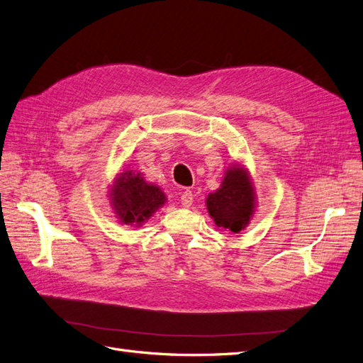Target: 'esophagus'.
Returning a JSON list of instances; mask_svg holds the SVG:
<instances>
[{
	"label": "esophagus",
	"instance_id": "34e87169",
	"mask_svg": "<svg viewBox=\"0 0 363 363\" xmlns=\"http://www.w3.org/2000/svg\"><path fill=\"white\" fill-rule=\"evenodd\" d=\"M192 201H194V194H192V191H189V189L183 191L182 195H180V203H182V206H183V207H189V206L192 204Z\"/></svg>",
	"mask_w": 363,
	"mask_h": 363
}]
</instances>
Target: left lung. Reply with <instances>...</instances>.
Listing matches in <instances>:
<instances>
[{"instance_id":"obj_1","label":"left lung","mask_w":363,"mask_h":363,"mask_svg":"<svg viewBox=\"0 0 363 363\" xmlns=\"http://www.w3.org/2000/svg\"><path fill=\"white\" fill-rule=\"evenodd\" d=\"M207 211L218 227L239 233L255 212V191L244 168H230L221 188L207 196Z\"/></svg>"}]
</instances>
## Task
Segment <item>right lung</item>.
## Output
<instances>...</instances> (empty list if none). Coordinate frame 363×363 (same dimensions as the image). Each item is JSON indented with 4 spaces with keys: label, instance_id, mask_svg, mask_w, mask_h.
Wrapping results in <instances>:
<instances>
[{
    "label": "right lung",
    "instance_id": "add662e5",
    "mask_svg": "<svg viewBox=\"0 0 363 363\" xmlns=\"http://www.w3.org/2000/svg\"><path fill=\"white\" fill-rule=\"evenodd\" d=\"M111 199L121 223L130 225H140L167 201V196L157 186L147 183L140 172L133 171L119 174Z\"/></svg>",
    "mask_w": 363,
    "mask_h": 363
}]
</instances>
